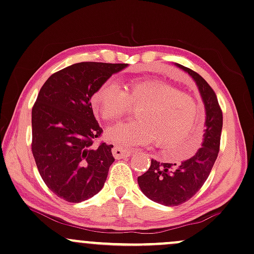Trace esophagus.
<instances>
[{"label": "esophagus", "instance_id": "esophagus-1", "mask_svg": "<svg viewBox=\"0 0 254 254\" xmlns=\"http://www.w3.org/2000/svg\"><path fill=\"white\" fill-rule=\"evenodd\" d=\"M131 151L125 149V147L121 145H115L112 147V155L116 159H122V158H127L130 156Z\"/></svg>", "mask_w": 254, "mask_h": 254}]
</instances>
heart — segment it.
Instances as JSON below:
<instances>
[{"mask_svg": "<svg viewBox=\"0 0 254 254\" xmlns=\"http://www.w3.org/2000/svg\"><path fill=\"white\" fill-rule=\"evenodd\" d=\"M96 114L105 122L127 114L131 104L140 107L137 122L118 123L107 137L122 145H145L158 142L171 160L191 158L199 150L201 138L195 133L200 107L193 96L158 79L136 81L127 90L108 79L91 97ZM173 150H171V149Z\"/></svg>", "mask_w": 254, "mask_h": 254, "instance_id": "1", "label": "heart"}]
</instances>
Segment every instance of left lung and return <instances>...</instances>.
Returning <instances> with one entry per match:
<instances>
[{
  "label": "left lung",
  "mask_w": 254,
  "mask_h": 254,
  "mask_svg": "<svg viewBox=\"0 0 254 254\" xmlns=\"http://www.w3.org/2000/svg\"><path fill=\"white\" fill-rule=\"evenodd\" d=\"M197 83L206 110L205 133L201 147L181 164L151 159L149 170L138 177V185L147 198L165 206H177L193 197L206 182L220 147L223 111L208 83L193 70L177 64Z\"/></svg>",
  "instance_id": "obj_1"
}]
</instances>
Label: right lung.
I'll use <instances>...</instances> for the list:
<instances>
[{"instance_id": "add662e5", "label": "right lung", "mask_w": 254, "mask_h": 254, "mask_svg": "<svg viewBox=\"0 0 254 254\" xmlns=\"http://www.w3.org/2000/svg\"><path fill=\"white\" fill-rule=\"evenodd\" d=\"M125 63L81 62L53 73L31 110V151L46 185L60 198L81 203L98 193L114 163L111 147L94 145L103 130L91 96Z\"/></svg>"}]
</instances>
